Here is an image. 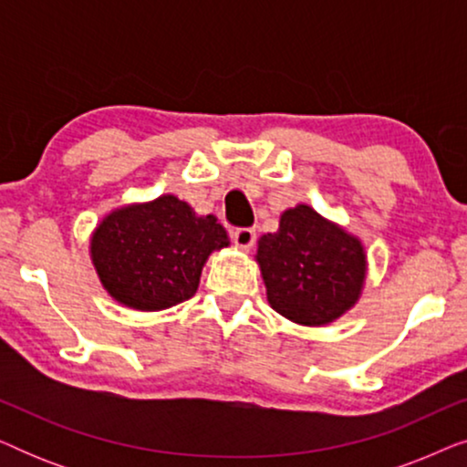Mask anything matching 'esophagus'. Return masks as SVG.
Wrapping results in <instances>:
<instances>
[{
    "label": "esophagus",
    "instance_id": "34e87169",
    "mask_svg": "<svg viewBox=\"0 0 467 467\" xmlns=\"http://www.w3.org/2000/svg\"><path fill=\"white\" fill-rule=\"evenodd\" d=\"M232 238L235 242V246H240V248H244V251H248V248L254 244V238H257V235H254V229H251V227H240L232 234Z\"/></svg>",
    "mask_w": 467,
    "mask_h": 467
}]
</instances>
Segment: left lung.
Returning <instances> with one entry per match:
<instances>
[{"instance_id":"8db88e82","label":"left lung","mask_w":467,"mask_h":467,"mask_svg":"<svg viewBox=\"0 0 467 467\" xmlns=\"http://www.w3.org/2000/svg\"><path fill=\"white\" fill-rule=\"evenodd\" d=\"M257 264L272 308L310 327L353 308L368 270L361 240L306 203L280 214L276 234L261 235Z\"/></svg>"}]
</instances>
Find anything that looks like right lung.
<instances>
[{
	"mask_svg": "<svg viewBox=\"0 0 467 467\" xmlns=\"http://www.w3.org/2000/svg\"><path fill=\"white\" fill-rule=\"evenodd\" d=\"M229 246L216 216H197L187 202L161 195L114 210L91 238V259L119 304L155 312L193 297L213 251Z\"/></svg>",
	"mask_w": 467,
	"mask_h": 467,
	"instance_id": "right-lung-1",
	"label": "right lung"
}]
</instances>
